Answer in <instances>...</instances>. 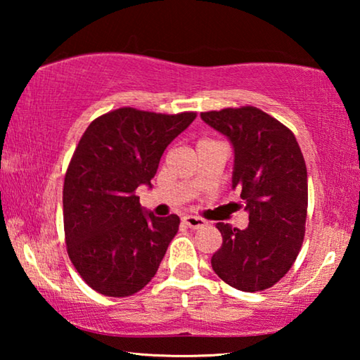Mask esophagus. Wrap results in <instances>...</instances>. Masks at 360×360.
I'll return each instance as SVG.
<instances>
[{
	"label": "esophagus",
	"mask_w": 360,
	"mask_h": 360,
	"mask_svg": "<svg viewBox=\"0 0 360 360\" xmlns=\"http://www.w3.org/2000/svg\"><path fill=\"white\" fill-rule=\"evenodd\" d=\"M182 224L187 225L188 229H200L206 225V221H203L202 217H197V216H184L182 217Z\"/></svg>",
	"instance_id": "1"
}]
</instances>
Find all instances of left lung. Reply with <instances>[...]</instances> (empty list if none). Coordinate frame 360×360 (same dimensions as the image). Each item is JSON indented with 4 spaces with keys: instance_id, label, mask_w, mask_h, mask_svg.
Returning a JSON list of instances; mask_svg holds the SVG:
<instances>
[{
    "instance_id": "obj_1",
    "label": "left lung",
    "mask_w": 360,
    "mask_h": 360,
    "mask_svg": "<svg viewBox=\"0 0 360 360\" xmlns=\"http://www.w3.org/2000/svg\"><path fill=\"white\" fill-rule=\"evenodd\" d=\"M200 115L233 144L231 186L241 188L249 212L245 230L216 224L222 246L212 254V270L243 292L271 288L294 265L304 238L308 176L300 146L288 127L259 108Z\"/></svg>"
}]
</instances>
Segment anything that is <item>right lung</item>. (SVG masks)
Segmentation results:
<instances>
[{"mask_svg": "<svg viewBox=\"0 0 360 360\" xmlns=\"http://www.w3.org/2000/svg\"><path fill=\"white\" fill-rule=\"evenodd\" d=\"M197 112L119 108L96 117L65 174L66 251L90 288L129 297L155 276L179 217L143 212L136 188L150 186L163 150Z\"/></svg>", "mask_w": 360, "mask_h": 360, "instance_id": "right-lung-1", "label": "right lung"}]
</instances>
